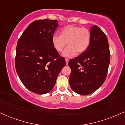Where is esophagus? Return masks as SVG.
Listing matches in <instances>:
<instances>
[{
  "label": "esophagus",
  "instance_id": "34e87169",
  "mask_svg": "<svg viewBox=\"0 0 125 125\" xmlns=\"http://www.w3.org/2000/svg\"><path fill=\"white\" fill-rule=\"evenodd\" d=\"M65 61H66V64H68L69 61V59H67V58H66V59H65Z\"/></svg>",
  "mask_w": 125,
  "mask_h": 125
}]
</instances>
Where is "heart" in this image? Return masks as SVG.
Here are the masks:
<instances>
[{"label":"heart","instance_id":"heart-1","mask_svg":"<svg viewBox=\"0 0 125 125\" xmlns=\"http://www.w3.org/2000/svg\"><path fill=\"white\" fill-rule=\"evenodd\" d=\"M91 40V33L88 29L74 25H69L61 31V35L54 34L52 38L53 46L58 52L62 51L67 43L68 46L63 52L64 57H72L86 51Z\"/></svg>","mask_w":125,"mask_h":125}]
</instances>
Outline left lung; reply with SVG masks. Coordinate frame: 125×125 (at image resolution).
I'll list each match as a JSON object with an SVG mask.
<instances>
[{
    "instance_id": "1",
    "label": "left lung",
    "mask_w": 125,
    "mask_h": 125,
    "mask_svg": "<svg viewBox=\"0 0 125 125\" xmlns=\"http://www.w3.org/2000/svg\"><path fill=\"white\" fill-rule=\"evenodd\" d=\"M91 40L86 51L69 61L71 69L69 84L76 94L87 95L101 86L106 78L110 62L107 38L94 25L90 30Z\"/></svg>"
}]
</instances>
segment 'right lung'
<instances>
[{
  "label": "right lung",
  "mask_w": 125,
  "mask_h": 125,
  "mask_svg": "<svg viewBox=\"0 0 125 125\" xmlns=\"http://www.w3.org/2000/svg\"><path fill=\"white\" fill-rule=\"evenodd\" d=\"M58 27L57 20H37L28 26L17 43L16 71L24 86L37 94L51 91L66 65L65 59L52 42Z\"/></svg>",
  "instance_id": "1"
}]
</instances>
